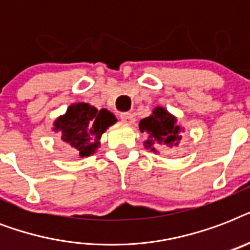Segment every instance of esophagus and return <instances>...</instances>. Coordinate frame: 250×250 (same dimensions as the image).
I'll return each instance as SVG.
<instances>
[{
  "mask_svg": "<svg viewBox=\"0 0 250 250\" xmlns=\"http://www.w3.org/2000/svg\"><path fill=\"white\" fill-rule=\"evenodd\" d=\"M121 119L127 125H132L135 122V117H133L132 113H122L121 114Z\"/></svg>",
  "mask_w": 250,
  "mask_h": 250,
  "instance_id": "1",
  "label": "esophagus"
}]
</instances>
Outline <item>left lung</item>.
I'll use <instances>...</instances> for the list:
<instances>
[{
  "label": "left lung",
  "mask_w": 250,
  "mask_h": 250,
  "mask_svg": "<svg viewBox=\"0 0 250 250\" xmlns=\"http://www.w3.org/2000/svg\"><path fill=\"white\" fill-rule=\"evenodd\" d=\"M139 128L141 132L148 135V140L144 141V146L150 149V152H157V148L161 145L172 148L182 140L183 128L176 125V118L162 106H157L152 115L141 119Z\"/></svg>",
  "instance_id": "1"
}]
</instances>
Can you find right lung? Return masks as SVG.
Here are the masks:
<instances>
[{"instance_id": "add662e5", "label": "right lung", "mask_w": 250, "mask_h": 250, "mask_svg": "<svg viewBox=\"0 0 250 250\" xmlns=\"http://www.w3.org/2000/svg\"><path fill=\"white\" fill-rule=\"evenodd\" d=\"M115 122L117 118L109 110H97L89 104L78 102L57 118L53 131L61 132V140L72 146L80 157H88L100 146L102 133Z\"/></svg>"}]
</instances>
